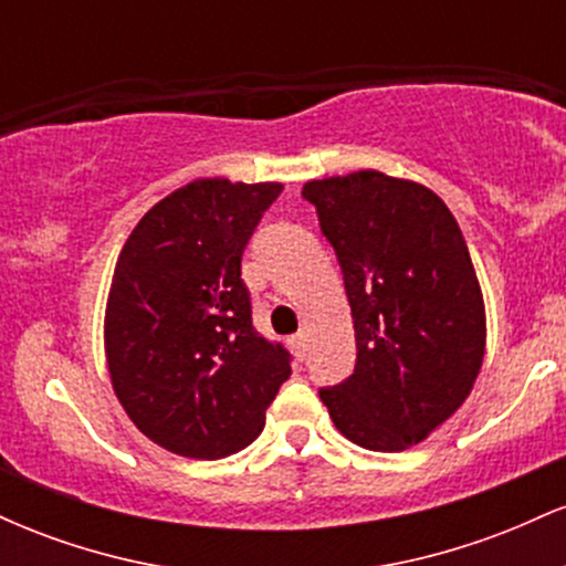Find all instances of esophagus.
I'll return each instance as SVG.
<instances>
[{
    "label": "esophagus",
    "instance_id": "obj_1",
    "mask_svg": "<svg viewBox=\"0 0 566 566\" xmlns=\"http://www.w3.org/2000/svg\"><path fill=\"white\" fill-rule=\"evenodd\" d=\"M290 346H292V350H295L297 356H303L305 354V335L303 333H295L290 337Z\"/></svg>",
    "mask_w": 566,
    "mask_h": 566
}]
</instances>
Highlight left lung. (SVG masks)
Instances as JSON below:
<instances>
[{"instance_id":"8db88e82","label":"left lung","mask_w":566,"mask_h":566,"mask_svg":"<svg viewBox=\"0 0 566 566\" xmlns=\"http://www.w3.org/2000/svg\"><path fill=\"white\" fill-rule=\"evenodd\" d=\"M340 263L356 367L319 396L343 437L401 452L458 412L484 361V297L463 231L431 188L359 170L308 180Z\"/></svg>"}]
</instances>
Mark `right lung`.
<instances>
[{
    "label": "right lung",
    "mask_w": 566,
    "mask_h": 566,
    "mask_svg": "<svg viewBox=\"0 0 566 566\" xmlns=\"http://www.w3.org/2000/svg\"><path fill=\"white\" fill-rule=\"evenodd\" d=\"M282 184L199 178L135 226L106 303V361L140 433L175 454L244 450L290 378V354L252 327L242 252Z\"/></svg>",
    "instance_id": "obj_1"
}]
</instances>
